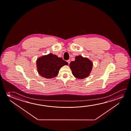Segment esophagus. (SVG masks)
<instances>
[{"instance_id": "1", "label": "esophagus", "mask_w": 131, "mask_h": 131, "mask_svg": "<svg viewBox=\"0 0 131 131\" xmlns=\"http://www.w3.org/2000/svg\"><path fill=\"white\" fill-rule=\"evenodd\" d=\"M67 62H68L69 64V63H70V60H67Z\"/></svg>"}]
</instances>
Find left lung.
Segmentation results:
<instances>
[{"mask_svg":"<svg viewBox=\"0 0 131 131\" xmlns=\"http://www.w3.org/2000/svg\"><path fill=\"white\" fill-rule=\"evenodd\" d=\"M73 75L77 79H85L89 76L92 70L93 63L87 58L79 55L75 57V60L69 64Z\"/></svg>","mask_w":131,"mask_h":131,"instance_id":"1","label":"left lung"}]
</instances>
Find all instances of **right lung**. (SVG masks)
<instances>
[{
  "instance_id": "right-lung-1",
  "label": "right lung",
  "mask_w": 131,
  "mask_h": 131,
  "mask_svg": "<svg viewBox=\"0 0 131 131\" xmlns=\"http://www.w3.org/2000/svg\"><path fill=\"white\" fill-rule=\"evenodd\" d=\"M68 63L55 54L49 53L38 58L36 61L37 68L39 74L46 79L56 77L62 67Z\"/></svg>"
}]
</instances>
